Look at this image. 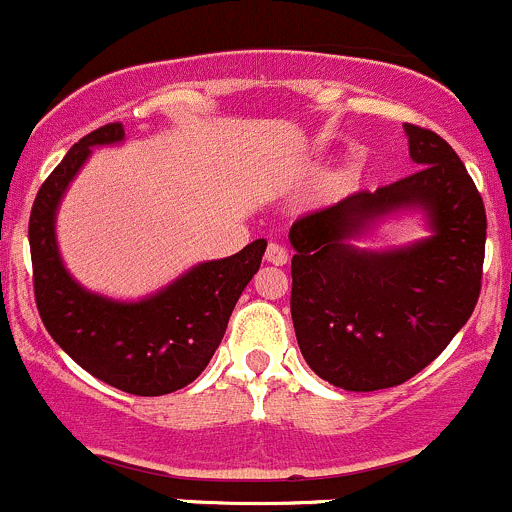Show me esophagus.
<instances>
[{
  "label": "esophagus",
  "mask_w": 512,
  "mask_h": 512,
  "mask_svg": "<svg viewBox=\"0 0 512 512\" xmlns=\"http://www.w3.org/2000/svg\"><path fill=\"white\" fill-rule=\"evenodd\" d=\"M266 261L273 263V266H286L288 263V251L278 244H268L266 249Z\"/></svg>",
  "instance_id": "1"
}]
</instances>
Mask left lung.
I'll return each instance as SVG.
<instances>
[{
  "label": "left lung",
  "mask_w": 512,
  "mask_h": 512,
  "mask_svg": "<svg viewBox=\"0 0 512 512\" xmlns=\"http://www.w3.org/2000/svg\"><path fill=\"white\" fill-rule=\"evenodd\" d=\"M403 129L416 174L358 191L288 231L298 348L316 376L343 391H381L421 373L480 296L483 199L448 141L421 126ZM403 213H421L429 236L378 252L357 246Z\"/></svg>",
  "instance_id": "1"
}]
</instances>
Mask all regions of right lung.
Listing matches in <instances>:
<instances>
[{
    "instance_id": "add662e5",
    "label": "right lung",
    "mask_w": 512,
    "mask_h": 512,
    "mask_svg": "<svg viewBox=\"0 0 512 512\" xmlns=\"http://www.w3.org/2000/svg\"><path fill=\"white\" fill-rule=\"evenodd\" d=\"M121 141V124L91 131L39 189L29 216L34 296L49 336L86 373L134 396H164L189 386L209 366L236 301L261 266L266 241L196 263L139 301L84 288L59 254L57 211L91 149Z\"/></svg>"
}]
</instances>
